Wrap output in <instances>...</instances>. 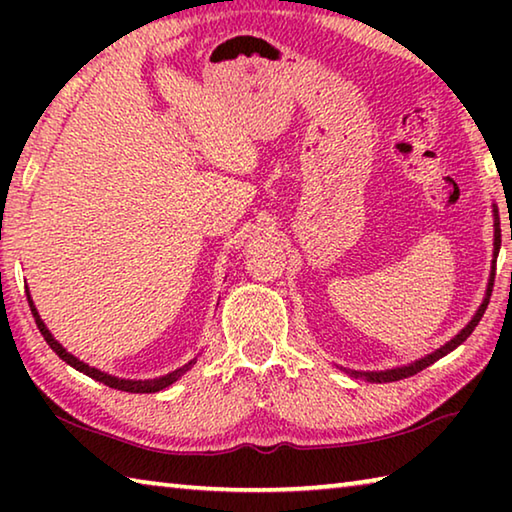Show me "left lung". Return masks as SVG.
<instances>
[{
	"label": "left lung",
	"mask_w": 512,
	"mask_h": 512,
	"mask_svg": "<svg viewBox=\"0 0 512 512\" xmlns=\"http://www.w3.org/2000/svg\"><path fill=\"white\" fill-rule=\"evenodd\" d=\"M499 246H501V228H499V223L495 221V262H492V268H495V264H497V255H499ZM492 284H495V271H492V275H490V282H488V293H485V300L481 302V307H479V311H476L474 314V318L470 320V323H467L463 329H461V334H456L452 341H447L443 348L440 350H436V352H431V354H427V357H422L420 361H415V363H409V366H402V368H393V370H381V372H357V370H348L352 377H366L368 381H377V384H384V381H397V379H404V377H411V375H418L420 370H424L427 366H431L433 361H438V359H443L445 354H449L452 350H456L458 345H461L467 336H470L472 332H474V327L479 325V320L483 318V314H485V309H488V302H490V296H492Z\"/></svg>",
	"instance_id": "8db88e82"
}]
</instances>
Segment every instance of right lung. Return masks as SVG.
<instances>
[{
  "label": "right lung",
  "instance_id": "right-lung-1",
  "mask_svg": "<svg viewBox=\"0 0 512 512\" xmlns=\"http://www.w3.org/2000/svg\"><path fill=\"white\" fill-rule=\"evenodd\" d=\"M29 307H31V314H33V318H36V325H38V329H40V334L45 336V341L49 343V348L54 350L60 359H63L65 363H69V366L76 368L79 372H83V375L92 377L94 381H101V384H106V386H110V388H117V391H126V393H158V391H162V388L171 386L173 381H176L178 377H183L185 372H187L189 368H192L194 363H196V359H194V361L185 363L183 368H178V370L169 372V375L158 377V379H146V381L119 379V377L106 375V372H101V370H97V368H90L88 363H83V361H79L76 357H72V354H69V352L63 348V345H60V343L54 339V336L49 334V329H47V327H45V323H42V320H40L38 311H36V305H33V300H31V298H29Z\"/></svg>",
  "mask_w": 512,
  "mask_h": 512
}]
</instances>
